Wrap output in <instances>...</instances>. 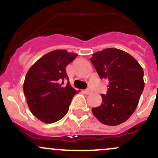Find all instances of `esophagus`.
<instances>
[{"label": "esophagus", "mask_w": 158, "mask_h": 158, "mask_svg": "<svg viewBox=\"0 0 158 158\" xmlns=\"http://www.w3.org/2000/svg\"><path fill=\"white\" fill-rule=\"evenodd\" d=\"M83 92H84V93H85V94H86V95H89V94H91V93H93V91L89 89H85V90H83Z\"/></svg>", "instance_id": "34e87169"}]
</instances>
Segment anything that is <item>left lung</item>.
Masks as SVG:
<instances>
[{
	"instance_id": "left-lung-1",
	"label": "left lung",
	"mask_w": 158,
	"mask_h": 158,
	"mask_svg": "<svg viewBox=\"0 0 158 158\" xmlns=\"http://www.w3.org/2000/svg\"><path fill=\"white\" fill-rule=\"evenodd\" d=\"M90 61L100 78L109 81L101 106L92 108L93 115L103 124L119 125L138 106L145 87L143 69L132 56L116 48L95 52Z\"/></svg>"
}]
</instances>
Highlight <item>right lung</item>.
I'll use <instances>...</instances> for the list:
<instances>
[{
  "instance_id": "obj_1",
  "label": "right lung",
  "mask_w": 158,
  "mask_h": 158,
  "mask_svg": "<svg viewBox=\"0 0 158 158\" xmlns=\"http://www.w3.org/2000/svg\"><path fill=\"white\" fill-rule=\"evenodd\" d=\"M77 53L65 50L51 51L40 58L25 75L23 91L31 112L43 123H52L67 114L72 97L79 93L70 83L62 86L69 77L66 66Z\"/></svg>"
}]
</instances>
